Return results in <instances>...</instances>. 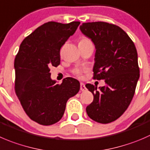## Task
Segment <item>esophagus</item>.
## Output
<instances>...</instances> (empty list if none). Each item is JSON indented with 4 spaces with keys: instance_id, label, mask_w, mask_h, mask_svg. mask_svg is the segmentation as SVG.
Listing matches in <instances>:
<instances>
[{
    "instance_id": "1",
    "label": "esophagus",
    "mask_w": 150,
    "mask_h": 150,
    "mask_svg": "<svg viewBox=\"0 0 150 150\" xmlns=\"http://www.w3.org/2000/svg\"><path fill=\"white\" fill-rule=\"evenodd\" d=\"M80 88H81V90L82 91H84L86 90V88L85 86V84H84L83 83H81V87H80Z\"/></svg>"
}]
</instances>
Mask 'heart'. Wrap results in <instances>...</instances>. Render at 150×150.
Instances as JSON below:
<instances>
[{
  "mask_svg": "<svg viewBox=\"0 0 150 150\" xmlns=\"http://www.w3.org/2000/svg\"><path fill=\"white\" fill-rule=\"evenodd\" d=\"M88 42H91V41H90L88 38L83 37L82 39H81V40L79 41V43H78V44H82V43H88ZM74 73H75V75H76L77 77H79V78H81V77L82 76V73H81V72L80 70H75V72H74Z\"/></svg>",
  "mask_w": 150,
  "mask_h": 150,
  "instance_id": "b5f03b06",
  "label": "heart"
}]
</instances>
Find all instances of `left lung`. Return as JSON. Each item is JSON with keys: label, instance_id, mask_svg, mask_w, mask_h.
I'll list each match as a JSON object with an SVG mask.
<instances>
[{"label": "left lung", "instance_id": "1", "mask_svg": "<svg viewBox=\"0 0 150 150\" xmlns=\"http://www.w3.org/2000/svg\"><path fill=\"white\" fill-rule=\"evenodd\" d=\"M80 29L95 45L94 78L106 83L99 89L92 84L86 85L94 95L86 113L97 122H112L124 114L135 94L140 75L137 50L126 32L116 25L85 23Z\"/></svg>", "mask_w": 150, "mask_h": 150}]
</instances>
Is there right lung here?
Returning <instances> with one entry per match:
<instances>
[{
  "mask_svg": "<svg viewBox=\"0 0 150 150\" xmlns=\"http://www.w3.org/2000/svg\"><path fill=\"white\" fill-rule=\"evenodd\" d=\"M80 22H48L25 37L14 59V89L30 120L51 125L62 118L67 100L80 90V83L64 78L61 84L50 78V67L60 64L61 47L74 34Z\"/></svg>",
  "mask_w": 150,
  "mask_h": 150,
  "instance_id": "add662e5",
  "label": "right lung"
}]
</instances>
